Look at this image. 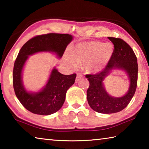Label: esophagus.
<instances>
[{
    "instance_id": "obj_1",
    "label": "esophagus",
    "mask_w": 149,
    "mask_h": 149,
    "mask_svg": "<svg viewBox=\"0 0 149 149\" xmlns=\"http://www.w3.org/2000/svg\"><path fill=\"white\" fill-rule=\"evenodd\" d=\"M82 77H83V75L81 74H79V73L77 74V77H76V79H75V83H77L78 81H79Z\"/></svg>"
}]
</instances>
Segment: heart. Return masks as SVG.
I'll list each match as a JSON object with an SVG mask.
<instances>
[{"label":"heart","mask_w":149,"mask_h":149,"mask_svg":"<svg viewBox=\"0 0 149 149\" xmlns=\"http://www.w3.org/2000/svg\"><path fill=\"white\" fill-rule=\"evenodd\" d=\"M114 47L108 42L101 41L84 42L76 45L72 54L68 55V64L76 68L78 64H85V69L88 73L101 72L112 58Z\"/></svg>","instance_id":"b5f03b06"}]
</instances>
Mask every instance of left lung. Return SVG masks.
Listing matches in <instances>:
<instances>
[{
	"label": "left lung",
	"mask_w": 149,
	"mask_h": 149,
	"mask_svg": "<svg viewBox=\"0 0 149 149\" xmlns=\"http://www.w3.org/2000/svg\"><path fill=\"white\" fill-rule=\"evenodd\" d=\"M114 44L112 58L101 72L95 75H86L89 81L87 91V99L90 107L101 114L118 112L127 107L134 95L137 84V60L132 48L120 38L108 37ZM122 69L127 74L130 80L129 89L121 97L110 96L105 89L104 80L112 69Z\"/></svg>",
	"instance_id": "obj_1"
}]
</instances>
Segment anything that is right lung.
Instances as JSON below:
<instances>
[{"label": "right lung", "mask_w": 149, "mask_h": 149, "mask_svg": "<svg viewBox=\"0 0 149 149\" xmlns=\"http://www.w3.org/2000/svg\"><path fill=\"white\" fill-rule=\"evenodd\" d=\"M73 39L69 34L49 33L37 35L21 48L14 62L13 86L15 94L27 110L39 115H50L62 108L68 89L74 84L76 74L63 75L55 68L50 73L46 85L39 92L27 91L22 82V71L29 56L37 52H54L61 58Z\"/></svg>", "instance_id": "add662e5"}]
</instances>
